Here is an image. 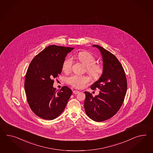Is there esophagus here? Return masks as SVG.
I'll use <instances>...</instances> for the list:
<instances>
[{"instance_id": "1", "label": "esophagus", "mask_w": 153, "mask_h": 153, "mask_svg": "<svg viewBox=\"0 0 153 153\" xmlns=\"http://www.w3.org/2000/svg\"><path fill=\"white\" fill-rule=\"evenodd\" d=\"M79 91H77V90H74V91H73V94H79Z\"/></svg>"}]
</instances>
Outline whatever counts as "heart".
I'll return each mask as SVG.
<instances>
[{
    "label": "heart",
    "instance_id": "obj_1",
    "mask_svg": "<svg viewBox=\"0 0 153 153\" xmlns=\"http://www.w3.org/2000/svg\"><path fill=\"white\" fill-rule=\"evenodd\" d=\"M76 57L83 65L86 66V72L94 79H99L103 72V67L96 62V58L92 54L88 52H80L76 55ZM72 66V59L71 57L66 58L62 64V70L65 72L71 70ZM90 79L87 76H79L72 74L66 79V81L73 87L81 88L85 87L90 82Z\"/></svg>",
    "mask_w": 153,
    "mask_h": 153
}]
</instances>
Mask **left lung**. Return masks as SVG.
<instances>
[{
    "mask_svg": "<svg viewBox=\"0 0 153 153\" xmlns=\"http://www.w3.org/2000/svg\"><path fill=\"white\" fill-rule=\"evenodd\" d=\"M103 59V72L98 81L92 85L93 90L99 88L100 94L95 97L85 92L84 108L92 120L101 122L111 118L119 110L124 102L128 83L122 65L115 56L98 45Z\"/></svg>",
    "mask_w": 153,
    "mask_h": 153,
    "instance_id": "8db88e82",
    "label": "left lung"
}]
</instances>
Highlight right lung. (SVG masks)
Listing matches in <instances>:
<instances>
[{"label": "right lung", "mask_w": 153, "mask_h": 153, "mask_svg": "<svg viewBox=\"0 0 153 153\" xmlns=\"http://www.w3.org/2000/svg\"><path fill=\"white\" fill-rule=\"evenodd\" d=\"M74 48L51 45L36 56L30 62L25 78L27 100L32 111L45 120H53L65 110L72 94L64 86L56 91L53 79L61 74L62 64Z\"/></svg>", "instance_id": "right-lung-1"}]
</instances>
